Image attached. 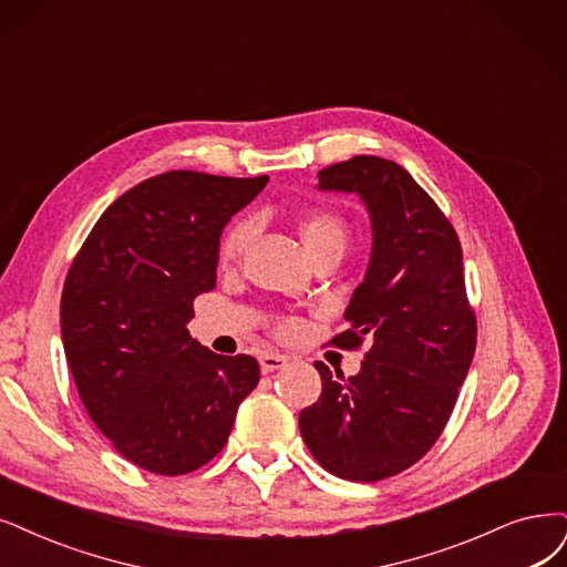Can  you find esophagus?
Returning a JSON list of instances; mask_svg holds the SVG:
<instances>
[{
  "label": "esophagus",
  "instance_id": "1",
  "mask_svg": "<svg viewBox=\"0 0 567 567\" xmlns=\"http://www.w3.org/2000/svg\"><path fill=\"white\" fill-rule=\"evenodd\" d=\"M259 364H261V371L270 373V371H278V369L287 367V358L278 352H264L259 358Z\"/></svg>",
  "mask_w": 567,
  "mask_h": 567
}]
</instances>
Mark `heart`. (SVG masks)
<instances>
[{
    "label": "heart",
    "mask_w": 567,
    "mask_h": 567,
    "mask_svg": "<svg viewBox=\"0 0 567 567\" xmlns=\"http://www.w3.org/2000/svg\"><path fill=\"white\" fill-rule=\"evenodd\" d=\"M299 234L301 240L308 249V255L312 249H318L322 245L337 243V245H346V224L339 215L327 213V209H316L310 213L301 224H299ZM249 240V224L240 221L230 226L226 234L219 240V261L221 264H234L240 251L245 249ZM285 329H291V324H285Z\"/></svg>",
    "instance_id": "1"
}]
</instances>
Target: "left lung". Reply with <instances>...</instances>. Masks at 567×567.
Instances as JSON below:
<instances>
[{
	"instance_id": "left-lung-1",
	"label": "left lung",
	"mask_w": 567,
	"mask_h": 567,
	"mask_svg": "<svg viewBox=\"0 0 567 567\" xmlns=\"http://www.w3.org/2000/svg\"><path fill=\"white\" fill-rule=\"evenodd\" d=\"M320 192L358 196L371 257L331 346L369 341L360 373L316 362L320 400L299 430L318 463L348 481H381L417 463L442 434L476 348L463 249L451 221L394 161L354 156L318 173Z\"/></svg>"
}]
</instances>
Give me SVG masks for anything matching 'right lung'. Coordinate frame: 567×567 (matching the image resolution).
<instances>
[{"label":"right lung","instance_id":"1","mask_svg":"<svg viewBox=\"0 0 567 567\" xmlns=\"http://www.w3.org/2000/svg\"><path fill=\"white\" fill-rule=\"evenodd\" d=\"M268 177L171 171L104 209L68 272L60 333L83 406L133 465L177 476L209 463L259 383L249 354L192 339L215 289L219 238Z\"/></svg>","mask_w":567,"mask_h":567}]
</instances>
